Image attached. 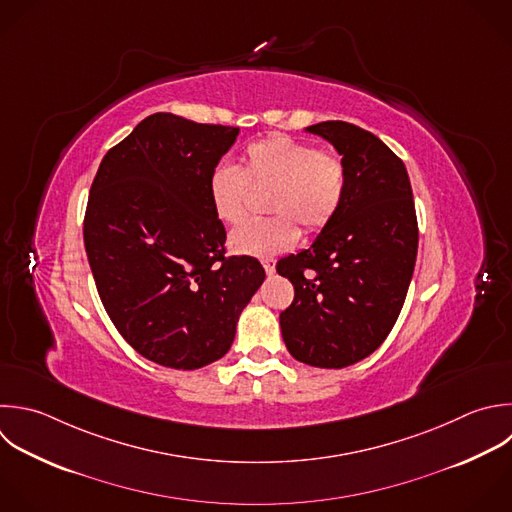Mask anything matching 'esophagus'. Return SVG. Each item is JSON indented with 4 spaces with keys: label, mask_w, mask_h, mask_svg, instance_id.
I'll list each match as a JSON object with an SVG mask.
<instances>
[{
    "label": "esophagus",
    "mask_w": 512,
    "mask_h": 512,
    "mask_svg": "<svg viewBox=\"0 0 512 512\" xmlns=\"http://www.w3.org/2000/svg\"><path fill=\"white\" fill-rule=\"evenodd\" d=\"M262 266H264V270H266L268 276H272V274L276 272V262H274V258H264V260H262Z\"/></svg>",
    "instance_id": "34e87169"
}]
</instances>
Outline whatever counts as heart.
I'll list each match as a JSON object with an SVG mask.
<instances>
[{
    "instance_id": "heart-1",
    "label": "heart",
    "mask_w": 512,
    "mask_h": 512,
    "mask_svg": "<svg viewBox=\"0 0 512 512\" xmlns=\"http://www.w3.org/2000/svg\"><path fill=\"white\" fill-rule=\"evenodd\" d=\"M248 181L272 184L266 220H250L230 234V250L238 256L270 258L290 250L300 236L324 228L346 194V168L338 156L288 136H274L248 146L242 172L218 166L208 178V198L218 220L236 224L244 216Z\"/></svg>"
}]
</instances>
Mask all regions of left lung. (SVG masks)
<instances>
[{
  "instance_id": "obj_1",
  "label": "left lung",
  "mask_w": 512,
  "mask_h": 512,
  "mask_svg": "<svg viewBox=\"0 0 512 512\" xmlns=\"http://www.w3.org/2000/svg\"><path fill=\"white\" fill-rule=\"evenodd\" d=\"M306 132L342 156L346 194L314 242L276 264L294 286L280 328L296 360L344 368L392 330L414 272L418 224L408 172L380 138L338 120Z\"/></svg>"
}]
</instances>
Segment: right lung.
<instances>
[{
    "label": "right lung",
    "instance_id": "obj_1",
    "mask_svg": "<svg viewBox=\"0 0 512 512\" xmlns=\"http://www.w3.org/2000/svg\"><path fill=\"white\" fill-rule=\"evenodd\" d=\"M240 130L152 114L94 178L84 244L102 304L144 358L196 370L222 358L262 286L256 258L224 256L208 178Z\"/></svg>",
    "mask_w": 512,
    "mask_h": 512
}]
</instances>
